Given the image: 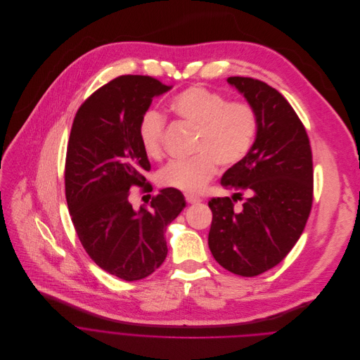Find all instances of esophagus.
I'll return each mask as SVG.
<instances>
[{
  "mask_svg": "<svg viewBox=\"0 0 360 360\" xmlns=\"http://www.w3.org/2000/svg\"><path fill=\"white\" fill-rule=\"evenodd\" d=\"M186 201L188 204H195V202H200L201 198L197 197V195H193V194H186Z\"/></svg>",
  "mask_w": 360,
  "mask_h": 360,
  "instance_id": "34e87169",
  "label": "esophagus"
}]
</instances>
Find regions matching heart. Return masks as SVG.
Listing matches in <instances>:
<instances>
[{
  "label": "heart",
  "instance_id": "1",
  "mask_svg": "<svg viewBox=\"0 0 360 360\" xmlns=\"http://www.w3.org/2000/svg\"><path fill=\"white\" fill-rule=\"evenodd\" d=\"M170 112L184 124L194 129L193 158L172 162L159 172V184L187 193H195L217 172L238 165L251 150L258 133L255 109L241 101L227 99L208 88L194 85L174 95L169 102ZM166 120L155 112L143 113L137 127L140 146L152 160L163 158Z\"/></svg>",
  "mask_w": 360,
  "mask_h": 360
}]
</instances>
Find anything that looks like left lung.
I'll list each match as a JSON object with an SVG mask.
<instances>
[{"label":"left lung","instance_id":"1","mask_svg":"<svg viewBox=\"0 0 360 360\" xmlns=\"http://www.w3.org/2000/svg\"><path fill=\"white\" fill-rule=\"evenodd\" d=\"M227 82L255 109L258 133L248 155L221 179L234 195L208 201V247L227 271L257 276L288 255L305 229L314 201L312 150L304 123L276 89L245 77Z\"/></svg>","mask_w":360,"mask_h":360}]
</instances>
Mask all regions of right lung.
Masks as SVG:
<instances>
[{"label":"right lung","mask_w":360,"mask_h":360,"mask_svg":"<svg viewBox=\"0 0 360 360\" xmlns=\"http://www.w3.org/2000/svg\"><path fill=\"white\" fill-rule=\"evenodd\" d=\"M169 89L152 77H117L81 105L70 129L65 195L72 223L92 261L124 281L146 278L163 264L166 227L186 205L176 188H163L139 211L129 201L133 186L152 190L137 127L153 98Z\"/></svg>","instance_id":"add662e5"}]
</instances>
